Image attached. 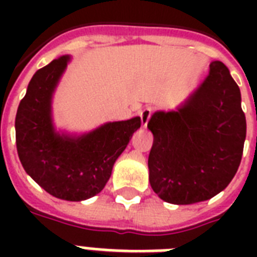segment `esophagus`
<instances>
[{"instance_id": "34e87169", "label": "esophagus", "mask_w": 257, "mask_h": 257, "mask_svg": "<svg viewBox=\"0 0 257 257\" xmlns=\"http://www.w3.org/2000/svg\"><path fill=\"white\" fill-rule=\"evenodd\" d=\"M152 113H153V108H151V106H145V108L140 112L141 125H143L144 128L148 125L149 118H151V116H152Z\"/></svg>"}]
</instances>
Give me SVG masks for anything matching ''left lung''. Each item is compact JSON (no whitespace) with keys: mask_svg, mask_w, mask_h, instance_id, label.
Segmentation results:
<instances>
[{"mask_svg":"<svg viewBox=\"0 0 257 257\" xmlns=\"http://www.w3.org/2000/svg\"><path fill=\"white\" fill-rule=\"evenodd\" d=\"M149 183L161 200L177 205L212 199L228 187L239 168L247 133L241 94L221 61L175 110H157Z\"/></svg>","mask_w":257,"mask_h":257,"instance_id":"left-lung-1","label":"left lung"}]
</instances>
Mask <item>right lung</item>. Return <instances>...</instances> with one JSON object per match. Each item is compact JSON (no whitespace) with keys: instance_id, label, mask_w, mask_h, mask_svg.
<instances>
[{"instance_id":"right-lung-1","label":"right lung","mask_w":257,"mask_h":257,"mask_svg":"<svg viewBox=\"0 0 257 257\" xmlns=\"http://www.w3.org/2000/svg\"><path fill=\"white\" fill-rule=\"evenodd\" d=\"M69 61L61 56L34 73L16 114V144L22 167L40 187L57 199L82 201L104 189L141 120L105 122L82 135L57 131L52 100Z\"/></svg>"}]
</instances>
